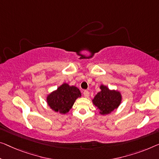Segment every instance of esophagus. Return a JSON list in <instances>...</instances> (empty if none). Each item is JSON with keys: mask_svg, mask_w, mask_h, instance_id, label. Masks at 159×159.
<instances>
[{"mask_svg": "<svg viewBox=\"0 0 159 159\" xmlns=\"http://www.w3.org/2000/svg\"><path fill=\"white\" fill-rule=\"evenodd\" d=\"M84 97H86V98H89V92L88 91H84Z\"/></svg>", "mask_w": 159, "mask_h": 159, "instance_id": "obj_1", "label": "esophagus"}]
</instances>
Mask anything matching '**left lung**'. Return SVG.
Returning a JSON list of instances; mask_svg holds the SVG:
<instances>
[{"label":"left lung","mask_w":159,"mask_h":159,"mask_svg":"<svg viewBox=\"0 0 159 159\" xmlns=\"http://www.w3.org/2000/svg\"><path fill=\"white\" fill-rule=\"evenodd\" d=\"M101 91L94 96L92 102L98 110L101 115H108L117 109L122 101V95L117 90L109 89V88L101 84Z\"/></svg>","instance_id":"8db88e82"}]
</instances>
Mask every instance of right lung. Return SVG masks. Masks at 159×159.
<instances>
[{"label": "right lung", "mask_w": 159, "mask_h": 159, "mask_svg": "<svg viewBox=\"0 0 159 159\" xmlns=\"http://www.w3.org/2000/svg\"><path fill=\"white\" fill-rule=\"evenodd\" d=\"M81 96L80 90L76 86L63 83L46 96V102L52 111L66 114L73 107L75 100Z\"/></svg>", "instance_id": "add662e5"}]
</instances>
